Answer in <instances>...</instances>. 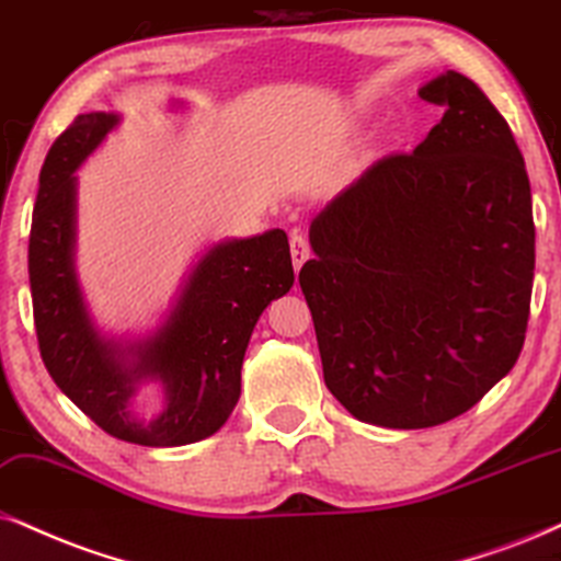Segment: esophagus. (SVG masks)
<instances>
[{"label": "esophagus", "mask_w": 561, "mask_h": 561, "mask_svg": "<svg viewBox=\"0 0 561 561\" xmlns=\"http://www.w3.org/2000/svg\"><path fill=\"white\" fill-rule=\"evenodd\" d=\"M289 251H293V266H295V272H300V266L305 264V261L310 259V245H308V240H305L302 236H295L289 238Z\"/></svg>", "instance_id": "obj_1"}]
</instances>
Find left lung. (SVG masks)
I'll list each match as a JSON object with an SVG mask.
<instances>
[{
    "mask_svg": "<svg viewBox=\"0 0 561 561\" xmlns=\"http://www.w3.org/2000/svg\"><path fill=\"white\" fill-rule=\"evenodd\" d=\"M420 98L445 113L310 222L300 268L323 380L359 422H450L513 370L526 342L536 228L526 162L469 77Z\"/></svg>",
    "mask_w": 561,
    "mask_h": 561,
    "instance_id": "obj_1",
    "label": "left lung"
}]
</instances>
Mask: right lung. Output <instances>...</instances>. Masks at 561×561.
Wrapping results in <instances>:
<instances>
[{
	"label": "right lung",
	"mask_w": 561,
	"mask_h": 561,
	"mask_svg": "<svg viewBox=\"0 0 561 561\" xmlns=\"http://www.w3.org/2000/svg\"><path fill=\"white\" fill-rule=\"evenodd\" d=\"M116 124V113H82L41 168L27 245L35 336L48 375L98 427L134 445L173 448L228 422L248 339L266 305L293 287V256L285 230L225 240L198 261L154 336L126 346L103 339L75 276L72 173ZM145 379L167 386V409L150 423L128 411Z\"/></svg>",
	"instance_id": "add662e5"
}]
</instances>
